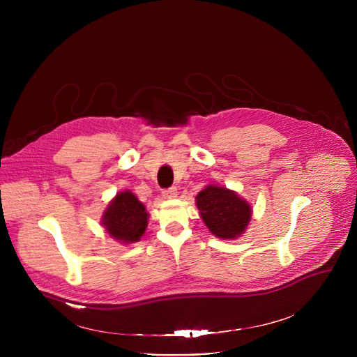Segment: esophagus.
I'll return each instance as SVG.
<instances>
[{
	"label": "esophagus",
	"instance_id": "esophagus-1",
	"mask_svg": "<svg viewBox=\"0 0 357 357\" xmlns=\"http://www.w3.org/2000/svg\"><path fill=\"white\" fill-rule=\"evenodd\" d=\"M162 196L165 199H174V197L178 196V189L175 186L169 188V189H165V190H162Z\"/></svg>",
	"mask_w": 357,
	"mask_h": 357
}]
</instances>
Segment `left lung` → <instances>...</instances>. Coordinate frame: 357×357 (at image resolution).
I'll list each match as a JSON object with an SVG mask.
<instances>
[{
  "instance_id": "1",
  "label": "left lung",
  "mask_w": 357,
  "mask_h": 357,
  "mask_svg": "<svg viewBox=\"0 0 357 357\" xmlns=\"http://www.w3.org/2000/svg\"><path fill=\"white\" fill-rule=\"evenodd\" d=\"M202 220L219 238L241 236L251 219V206L236 192L218 185H208L196 196Z\"/></svg>"
}]
</instances>
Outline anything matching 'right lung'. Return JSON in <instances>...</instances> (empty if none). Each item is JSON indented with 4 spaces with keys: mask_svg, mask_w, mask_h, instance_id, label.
<instances>
[{
    "mask_svg": "<svg viewBox=\"0 0 357 357\" xmlns=\"http://www.w3.org/2000/svg\"><path fill=\"white\" fill-rule=\"evenodd\" d=\"M106 231L123 244L135 243L148 225V213L138 197L130 190L117 193L101 218Z\"/></svg>",
    "mask_w": 357,
    "mask_h": 357,
    "instance_id": "1",
    "label": "right lung"
}]
</instances>
